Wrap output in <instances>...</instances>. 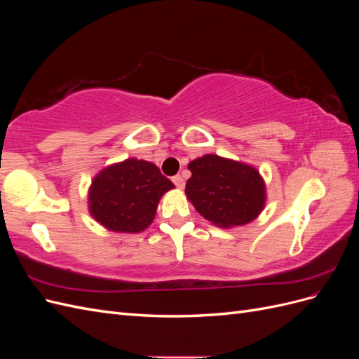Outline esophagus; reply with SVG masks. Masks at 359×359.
Masks as SVG:
<instances>
[{
  "label": "esophagus",
  "mask_w": 359,
  "mask_h": 359,
  "mask_svg": "<svg viewBox=\"0 0 359 359\" xmlns=\"http://www.w3.org/2000/svg\"><path fill=\"white\" fill-rule=\"evenodd\" d=\"M172 181H173V184H175L177 186V189H184V186H186V182H184V178L181 177V175H175L172 178Z\"/></svg>",
  "instance_id": "esophagus-1"
}]
</instances>
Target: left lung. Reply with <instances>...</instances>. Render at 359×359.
<instances>
[{
	"label": "left lung",
	"mask_w": 359,
	"mask_h": 359,
	"mask_svg": "<svg viewBox=\"0 0 359 359\" xmlns=\"http://www.w3.org/2000/svg\"><path fill=\"white\" fill-rule=\"evenodd\" d=\"M186 194L196 211L219 227L243 226L257 219L266 202L265 181L243 161L205 154L189 163Z\"/></svg>",
	"instance_id": "8db88e82"
}]
</instances>
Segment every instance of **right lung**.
<instances>
[{
  "label": "right lung",
  "mask_w": 359,
  "mask_h": 359,
  "mask_svg": "<svg viewBox=\"0 0 359 359\" xmlns=\"http://www.w3.org/2000/svg\"><path fill=\"white\" fill-rule=\"evenodd\" d=\"M175 186L147 160L127 158L102 169L88 190V211L104 229L137 233L153 223L158 202Z\"/></svg>",
  "instance_id": "obj_1"
}]
</instances>
